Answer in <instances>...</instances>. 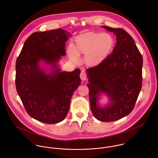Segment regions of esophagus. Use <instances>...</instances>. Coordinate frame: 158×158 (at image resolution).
Returning <instances> with one entry per match:
<instances>
[{"instance_id": "34e87169", "label": "esophagus", "mask_w": 158, "mask_h": 158, "mask_svg": "<svg viewBox=\"0 0 158 158\" xmlns=\"http://www.w3.org/2000/svg\"><path fill=\"white\" fill-rule=\"evenodd\" d=\"M80 76V78H81V79L82 81H85V80H87V75H86V73L85 72H84L83 71H82V72H81Z\"/></svg>"}]
</instances>
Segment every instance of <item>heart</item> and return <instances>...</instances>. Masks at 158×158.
<instances>
[{
  "label": "heart",
  "instance_id": "heart-1",
  "mask_svg": "<svg viewBox=\"0 0 158 158\" xmlns=\"http://www.w3.org/2000/svg\"><path fill=\"white\" fill-rule=\"evenodd\" d=\"M114 41L108 33H86L77 36L75 44L69 49V57L77 61L78 55L86 54L85 60L89 66L100 64L113 49Z\"/></svg>",
  "mask_w": 158,
  "mask_h": 158
}]
</instances>
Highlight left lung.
<instances>
[{"label":"left lung","mask_w":158,"mask_h":158,"mask_svg":"<svg viewBox=\"0 0 158 158\" xmlns=\"http://www.w3.org/2000/svg\"><path fill=\"white\" fill-rule=\"evenodd\" d=\"M102 27L116 35L113 53L98 65L87 69L90 110L102 122L119 120L131 113L142 88L143 59L133 38L122 28ZM102 92L110 103L104 108L98 105Z\"/></svg>","instance_id":"1"}]
</instances>
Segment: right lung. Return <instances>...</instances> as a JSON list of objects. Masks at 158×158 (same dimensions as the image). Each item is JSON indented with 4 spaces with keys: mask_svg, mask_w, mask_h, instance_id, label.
<instances>
[{
    "mask_svg": "<svg viewBox=\"0 0 158 158\" xmlns=\"http://www.w3.org/2000/svg\"><path fill=\"white\" fill-rule=\"evenodd\" d=\"M72 35L61 28L32 33L24 43L16 63V88L27 113L45 123L63 121L73 92L81 83L80 70L61 72L57 66L66 55L65 43ZM43 60L51 66L47 74Z\"/></svg>",
    "mask_w": 158,
    "mask_h": 158,
    "instance_id": "obj_1",
    "label": "right lung"
}]
</instances>
